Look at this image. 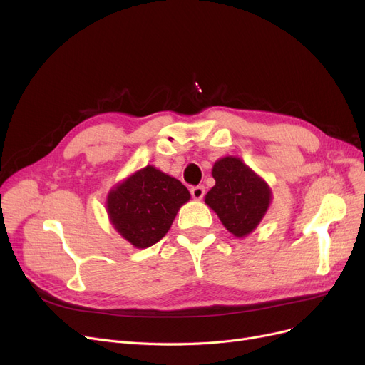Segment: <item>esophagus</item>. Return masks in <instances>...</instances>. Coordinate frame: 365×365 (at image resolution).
Wrapping results in <instances>:
<instances>
[{
  "instance_id": "obj_1",
  "label": "esophagus",
  "mask_w": 365,
  "mask_h": 365,
  "mask_svg": "<svg viewBox=\"0 0 365 365\" xmlns=\"http://www.w3.org/2000/svg\"><path fill=\"white\" fill-rule=\"evenodd\" d=\"M204 194H205V189H204V186L198 185V186L191 187V195H192V198H194V200H201V198L204 197Z\"/></svg>"
}]
</instances>
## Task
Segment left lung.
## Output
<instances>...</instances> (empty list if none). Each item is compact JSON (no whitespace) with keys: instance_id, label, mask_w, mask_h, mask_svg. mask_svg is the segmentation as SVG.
I'll return each mask as SVG.
<instances>
[{"instance_id":"obj_1","label":"left lung","mask_w":365,"mask_h":365,"mask_svg":"<svg viewBox=\"0 0 365 365\" xmlns=\"http://www.w3.org/2000/svg\"><path fill=\"white\" fill-rule=\"evenodd\" d=\"M215 186L205 195V204L219 216L235 237H246L255 230L272 201V189L240 158L225 156L215 163Z\"/></svg>"}]
</instances>
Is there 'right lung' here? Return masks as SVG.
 <instances>
[{
  "mask_svg": "<svg viewBox=\"0 0 365 365\" xmlns=\"http://www.w3.org/2000/svg\"><path fill=\"white\" fill-rule=\"evenodd\" d=\"M191 194L182 182L152 165L135 171L107 195L115 230L137 249H146L168 232Z\"/></svg>",
  "mask_w": 365,
  "mask_h": 365,
  "instance_id": "add662e5",
  "label": "right lung"
}]
</instances>
